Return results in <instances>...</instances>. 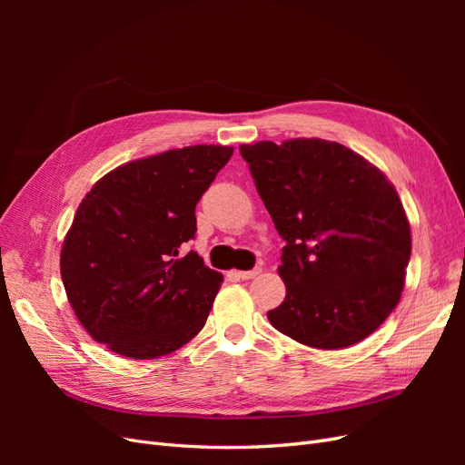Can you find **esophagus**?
<instances>
[{
  "instance_id": "obj_1",
  "label": "esophagus",
  "mask_w": 465,
  "mask_h": 465,
  "mask_svg": "<svg viewBox=\"0 0 465 465\" xmlns=\"http://www.w3.org/2000/svg\"><path fill=\"white\" fill-rule=\"evenodd\" d=\"M260 267H256V270H250V272H236V277L238 279H254L256 275H260Z\"/></svg>"
}]
</instances>
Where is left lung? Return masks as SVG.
Segmentation results:
<instances>
[{"label": "left lung", "instance_id": "8db88e82", "mask_svg": "<svg viewBox=\"0 0 465 465\" xmlns=\"http://www.w3.org/2000/svg\"><path fill=\"white\" fill-rule=\"evenodd\" d=\"M279 236L287 297L267 320L316 349L355 345L400 302L411 231L391 182L326 139L241 145Z\"/></svg>", "mask_w": 465, "mask_h": 465}]
</instances>
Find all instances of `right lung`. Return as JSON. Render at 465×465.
<instances>
[{"instance_id":"obj_1","label":"right lung","mask_w":465,"mask_h":465,"mask_svg":"<svg viewBox=\"0 0 465 465\" xmlns=\"http://www.w3.org/2000/svg\"><path fill=\"white\" fill-rule=\"evenodd\" d=\"M232 147L192 145L125 163L79 203L60 270L94 341L130 359L173 353L205 326L223 275L198 252L195 205Z\"/></svg>"}]
</instances>
